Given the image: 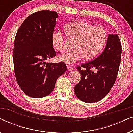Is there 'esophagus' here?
Here are the masks:
<instances>
[{"mask_svg": "<svg viewBox=\"0 0 133 133\" xmlns=\"http://www.w3.org/2000/svg\"><path fill=\"white\" fill-rule=\"evenodd\" d=\"M73 66H71V65H67V69H68V71H72L73 70Z\"/></svg>", "mask_w": 133, "mask_h": 133, "instance_id": "obj_1", "label": "esophagus"}]
</instances>
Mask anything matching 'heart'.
I'll use <instances>...</instances> for the list:
<instances>
[{"label":"heart","instance_id":"b5f03b06","mask_svg":"<svg viewBox=\"0 0 133 133\" xmlns=\"http://www.w3.org/2000/svg\"><path fill=\"white\" fill-rule=\"evenodd\" d=\"M66 34L76 39L73 51H68L59 56L60 61L73 63L83 57L85 60L94 58L101 51L107 41V32L102 26H94L87 22L78 21L69 23L65 26ZM52 41L57 51L64 50L65 36L61 31H54Z\"/></svg>","mask_w":133,"mask_h":133}]
</instances>
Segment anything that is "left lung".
I'll use <instances>...</instances> for the list:
<instances>
[{
	"instance_id": "8db88e82",
	"label": "left lung",
	"mask_w": 133,
	"mask_h": 133,
	"mask_svg": "<svg viewBox=\"0 0 133 133\" xmlns=\"http://www.w3.org/2000/svg\"><path fill=\"white\" fill-rule=\"evenodd\" d=\"M121 53L119 36L109 34L103 51L93 61L77 67L82 76L74 87V92L81 101L96 102L108 94L117 78Z\"/></svg>"
}]
</instances>
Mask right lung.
<instances>
[{"label":"right lung","instance_id":"1","mask_svg":"<svg viewBox=\"0 0 133 133\" xmlns=\"http://www.w3.org/2000/svg\"><path fill=\"white\" fill-rule=\"evenodd\" d=\"M58 14L43 10L28 16L17 30L13 49L14 70L20 88L31 97L42 98L53 91L66 70L64 62L46 63L56 56L52 35Z\"/></svg>","mask_w":133,"mask_h":133}]
</instances>
